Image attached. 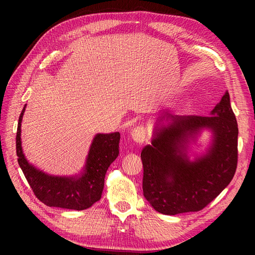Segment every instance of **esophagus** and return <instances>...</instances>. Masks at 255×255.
Returning a JSON list of instances; mask_svg holds the SVG:
<instances>
[{
  "mask_svg": "<svg viewBox=\"0 0 255 255\" xmlns=\"http://www.w3.org/2000/svg\"><path fill=\"white\" fill-rule=\"evenodd\" d=\"M131 138L133 141L138 143H142L147 139V129L142 125H139V126L134 127L131 131Z\"/></svg>",
  "mask_w": 255,
  "mask_h": 255,
  "instance_id": "1",
  "label": "esophagus"
}]
</instances>
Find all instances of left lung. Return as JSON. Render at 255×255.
Masks as SVG:
<instances>
[{
    "label": "left lung",
    "instance_id": "1",
    "mask_svg": "<svg viewBox=\"0 0 255 255\" xmlns=\"http://www.w3.org/2000/svg\"><path fill=\"white\" fill-rule=\"evenodd\" d=\"M170 119L166 127L163 119ZM152 144L141 151L143 196L163 215L199 211L228 186L238 164V124L226 92L211 116H161ZM210 128L214 141L209 153L189 162V139Z\"/></svg>",
    "mask_w": 255,
    "mask_h": 255
}]
</instances>
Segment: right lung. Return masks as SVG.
I'll list each match as a JSON object with an SVG mask.
<instances>
[{
    "mask_svg": "<svg viewBox=\"0 0 255 255\" xmlns=\"http://www.w3.org/2000/svg\"><path fill=\"white\" fill-rule=\"evenodd\" d=\"M20 113L16 132L17 161L36 197L49 207L83 210L101 199L108 166L119 154V132L99 133L92 142L84 173L80 177H59L45 174L30 165L21 150Z\"/></svg>",
    "mask_w": 255,
    "mask_h": 255,
    "instance_id": "add662e5",
    "label": "right lung"
}]
</instances>
